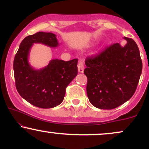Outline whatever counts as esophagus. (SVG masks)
<instances>
[{
  "label": "esophagus",
  "mask_w": 149,
  "mask_h": 149,
  "mask_svg": "<svg viewBox=\"0 0 149 149\" xmlns=\"http://www.w3.org/2000/svg\"><path fill=\"white\" fill-rule=\"evenodd\" d=\"M84 64L82 61H80L78 62V72L79 73H83V71H84Z\"/></svg>",
  "instance_id": "34e87169"
}]
</instances>
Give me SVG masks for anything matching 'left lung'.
Instances as JSON below:
<instances>
[{
  "mask_svg": "<svg viewBox=\"0 0 149 149\" xmlns=\"http://www.w3.org/2000/svg\"><path fill=\"white\" fill-rule=\"evenodd\" d=\"M125 45L115 43L85 59L87 95L94 107L110 109L132 97L142 71L139 49L133 39L125 37Z\"/></svg>",
  "mask_w": 149,
  "mask_h": 149,
  "instance_id": "obj_1",
  "label": "left lung"
}]
</instances>
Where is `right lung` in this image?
I'll use <instances>...</instances> for the list:
<instances>
[{
    "instance_id": "obj_1",
    "label": "right lung",
    "mask_w": 149,
    "mask_h": 149,
    "mask_svg": "<svg viewBox=\"0 0 149 149\" xmlns=\"http://www.w3.org/2000/svg\"><path fill=\"white\" fill-rule=\"evenodd\" d=\"M33 43L50 47L59 45L55 34L38 32L22 40L13 63L15 85L22 98L35 107L49 109L63 102L66 88L78 74V59L65 61L52 59L47 66L34 69L29 63Z\"/></svg>"
}]
</instances>
